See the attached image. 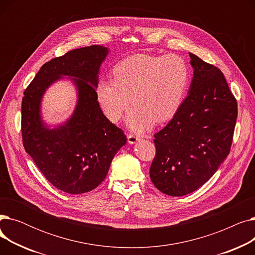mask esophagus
I'll list each match as a JSON object with an SVG mask.
<instances>
[{
	"label": "esophagus",
	"instance_id": "obj_1",
	"mask_svg": "<svg viewBox=\"0 0 255 255\" xmlns=\"http://www.w3.org/2000/svg\"><path fill=\"white\" fill-rule=\"evenodd\" d=\"M127 137H128V142L129 143H135L136 141L140 140V137L135 135V134H133V133H129V134L127 135Z\"/></svg>",
	"mask_w": 255,
	"mask_h": 255
}]
</instances>
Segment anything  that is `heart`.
Returning a JSON list of instances; mask_svg holds the SVG:
<instances>
[{
    "label": "heart",
    "instance_id": "heart-1",
    "mask_svg": "<svg viewBox=\"0 0 255 255\" xmlns=\"http://www.w3.org/2000/svg\"><path fill=\"white\" fill-rule=\"evenodd\" d=\"M114 80H99L96 95L105 117L114 123L127 118L130 128L142 131L154 122L163 123L175 116L184 101L189 82L185 61L177 55L163 57L138 53L119 62Z\"/></svg>",
    "mask_w": 255,
    "mask_h": 255
}]
</instances>
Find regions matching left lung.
I'll list each match as a JSON object with an SVG mask.
<instances>
[{
  "label": "left lung",
  "instance_id": "obj_1",
  "mask_svg": "<svg viewBox=\"0 0 255 255\" xmlns=\"http://www.w3.org/2000/svg\"><path fill=\"white\" fill-rule=\"evenodd\" d=\"M194 69L188 96L169 123L155 133L150 178L170 196L191 193L230 154L238 104L219 68L189 52Z\"/></svg>",
  "mask_w": 255,
  "mask_h": 255
}]
</instances>
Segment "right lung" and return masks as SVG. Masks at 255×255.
I'll return each instance as SVG.
<instances>
[{
    "label": "right lung",
    "instance_id": "right-lung-1",
    "mask_svg": "<svg viewBox=\"0 0 255 255\" xmlns=\"http://www.w3.org/2000/svg\"><path fill=\"white\" fill-rule=\"evenodd\" d=\"M107 52L106 47L91 45L53 58L23 92V148L45 179L66 193L95 189L105 179L114 156L127 141L124 131L103 115L97 101L95 88ZM63 75L76 77L79 102L69 122L50 130L39 118V101L45 89Z\"/></svg>",
    "mask_w": 255,
    "mask_h": 255
}]
</instances>
